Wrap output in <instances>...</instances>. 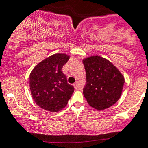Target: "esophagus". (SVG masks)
<instances>
[{
    "instance_id": "34e87169",
    "label": "esophagus",
    "mask_w": 148,
    "mask_h": 148,
    "mask_svg": "<svg viewBox=\"0 0 148 148\" xmlns=\"http://www.w3.org/2000/svg\"><path fill=\"white\" fill-rule=\"evenodd\" d=\"M74 87L76 90H79V85L77 82H75V83L74 84Z\"/></svg>"
}]
</instances>
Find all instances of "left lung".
Segmentation results:
<instances>
[{
	"instance_id": "obj_1",
	"label": "left lung",
	"mask_w": 148,
	"mask_h": 148,
	"mask_svg": "<svg viewBox=\"0 0 148 148\" xmlns=\"http://www.w3.org/2000/svg\"><path fill=\"white\" fill-rule=\"evenodd\" d=\"M86 83L83 94L91 107L98 110L111 107L123 91L124 77L111 62L99 55L83 60Z\"/></svg>"
}]
</instances>
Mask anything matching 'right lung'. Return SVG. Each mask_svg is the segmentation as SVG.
Returning <instances> with one entry per match:
<instances>
[{
    "mask_svg": "<svg viewBox=\"0 0 148 148\" xmlns=\"http://www.w3.org/2000/svg\"><path fill=\"white\" fill-rule=\"evenodd\" d=\"M69 59L67 55L55 54L38 63L30 73V93L41 108L60 111L71 99L74 88L68 83L61 71Z\"/></svg>",
    "mask_w": 148,
    "mask_h": 148,
    "instance_id": "1",
    "label": "right lung"
}]
</instances>
